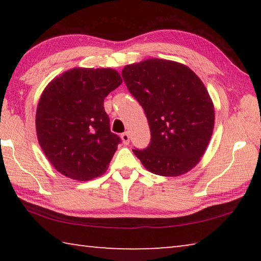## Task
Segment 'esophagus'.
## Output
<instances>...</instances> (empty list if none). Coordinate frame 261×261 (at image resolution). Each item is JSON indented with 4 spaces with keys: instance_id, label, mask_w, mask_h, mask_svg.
<instances>
[{
    "instance_id": "34e87169",
    "label": "esophagus",
    "mask_w": 261,
    "mask_h": 261,
    "mask_svg": "<svg viewBox=\"0 0 261 261\" xmlns=\"http://www.w3.org/2000/svg\"><path fill=\"white\" fill-rule=\"evenodd\" d=\"M121 138L123 140V144L127 145L130 143V134H129V132H124V134H122Z\"/></svg>"
}]
</instances>
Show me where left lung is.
<instances>
[{"mask_svg":"<svg viewBox=\"0 0 261 261\" xmlns=\"http://www.w3.org/2000/svg\"><path fill=\"white\" fill-rule=\"evenodd\" d=\"M122 77L151 130L148 146L132 152L153 174L188 173L213 134L214 106L204 84L187 65L161 59L126 65Z\"/></svg>","mask_w":261,"mask_h":261,"instance_id":"left-lung-1","label":"left lung"}]
</instances>
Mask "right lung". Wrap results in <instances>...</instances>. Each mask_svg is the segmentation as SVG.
<instances>
[{"label": "right lung", "instance_id": "right-lung-1", "mask_svg": "<svg viewBox=\"0 0 261 261\" xmlns=\"http://www.w3.org/2000/svg\"><path fill=\"white\" fill-rule=\"evenodd\" d=\"M122 84L113 69L74 68L48 84L39 100V144L57 171L90 180L107 170L121 138L110 131L103 100Z\"/></svg>", "mask_w": 261, "mask_h": 261}]
</instances>
